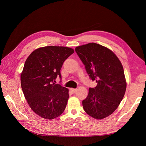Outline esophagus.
<instances>
[{"label": "esophagus", "mask_w": 146, "mask_h": 146, "mask_svg": "<svg viewBox=\"0 0 146 146\" xmlns=\"http://www.w3.org/2000/svg\"><path fill=\"white\" fill-rule=\"evenodd\" d=\"M76 90H77V89H74V88H71V89H70V91H71L72 93H74V92L76 91Z\"/></svg>", "instance_id": "esophagus-1"}]
</instances>
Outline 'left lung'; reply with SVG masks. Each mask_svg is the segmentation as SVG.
I'll return each instance as SVG.
<instances>
[{
    "mask_svg": "<svg viewBox=\"0 0 146 146\" xmlns=\"http://www.w3.org/2000/svg\"><path fill=\"white\" fill-rule=\"evenodd\" d=\"M76 52L90 79L98 83L89 88L82 101L83 109L92 117L104 119L115 111L124 96L127 84L122 65L111 50L94 42L78 46Z\"/></svg>",
    "mask_w": 146,
    "mask_h": 146,
    "instance_id": "8db88e82",
    "label": "left lung"
}]
</instances>
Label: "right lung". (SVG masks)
<instances>
[{
  "instance_id": "right-lung-1",
  "label": "right lung",
  "mask_w": 146,
  "mask_h": 146,
  "mask_svg": "<svg viewBox=\"0 0 146 146\" xmlns=\"http://www.w3.org/2000/svg\"><path fill=\"white\" fill-rule=\"evenodd\" d=\"M74 52L69 47L46 46L34 50L25 61L21 88L30 107L41 117L53 119L65 110L69 90L54 82L58 76L61 80V67Z\"/></svg>"
}]
</instances>
